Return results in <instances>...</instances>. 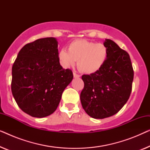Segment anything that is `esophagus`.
<instances>
[{
    "label": "esophagus",
    "instance_id": "34e87169",
    "mask_svg": "<svg viewBox=\"0 0 150 150\" xmlns=\"http://www.w3.org/2000/svg\"><path fill=\"white\" fill-rule=\"evenodd\" d=\"M73 76H74V78H79L80 76H81L79 75V74H76L74 72L73 73Z\"/></svg>",
    "mask_w": 150,
    "mask_h": 150
}]
</instances>
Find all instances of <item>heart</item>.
<instances>
[{
	"label": "heart",
	"mask_w": 150,
	"mask_h": 150,
	"mask_svg": "<svg viewBox=\"0 0 150 150\" xmlns=\"http://www.w3.org/2000/svg\"><path fill=\"white\" fill-rule=\"evenodd\" d=\"M108 57L107 47L103 44H97L86 40L73 41L68 46V51L62 49L58 57L61 65L70 68L75 65L80 71L91 74L99 71L105 64Z\"/></svg>",
	"instance_id": "heart-1"
}]
</instances>
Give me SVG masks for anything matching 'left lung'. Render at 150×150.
I'll list each match as a JSON object with an SVG mask.
<instances>
[{
  "label": "left lung",
  "instance_id": "left-lung-1",
  "mask_svg": "<svg viewBox=\"0 0 150 150\" xmlns=\"http://www.w3.org/2000/svg\"><path fill=\"white\" fill-rule=\"evenodd\" d=\"M108 57L97 72L83 75L81 93L83 109L94 119L114 115L125 105L132 91L134 71L128 53L112 40L106 39Z\"/></svg>",
  "mask_w": 150,
  "mask_h": 150
}]
</instances>
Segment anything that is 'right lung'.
Listing matches in <instances>:
<instances>
[{
	"instance_id": "1",
	"label": "right lung",
	"mask_w": 150,
	"mask_h": 150,
	"mask_svg": "<svg viewBox=\"0 0 150 150\" xmlns=\"http://www.w3.org/2000/svg\"><path fill=\"white\" fill-rule=\"evenodd\" d=\"M54 38L26 44L12 67L11 91L22 111L42 118L58 107L63 91L73 79L70 69H63Z\"/></svg>"
}]
</instances>
